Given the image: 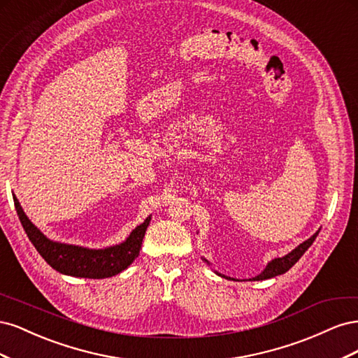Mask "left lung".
<instances>
[{
    "label": "left lung",
    "mask_w": 358,
    "mask_h": 358,
    "mask_svg": "<svg viewBox=\"0 0 358 358\" xmlns=\"http://www.w3.org/2000/svg\"><path fill=\"white\" fill-rule=\"evenodd\" d=\"M318 233H320V230L313 234V236H310L308 241H305L303 243H300L297 248H294L292 249L291 252H288L287 255H284V257H279V258H273L272 262H268L267 263V266L264 267V270L259 275H257L255 278H251V279H248V280H264V279H270V278H275V276H278V275H282V273H285V272H288V270L294 266L299 259H300V257L305 254L306 251H308V248L313 243V241L317 239V236H318ZM203 262L206 263V264H209L210 266V263L208 262V259L206 258H203ZM215 273L218 275V276H221V278H225V279H233V280H236L234 278H230V276H225V275H222V273H220V272H216L215 270Z\"/></svg>",
    "instance_id": "8db88e82"
}]
</instances>
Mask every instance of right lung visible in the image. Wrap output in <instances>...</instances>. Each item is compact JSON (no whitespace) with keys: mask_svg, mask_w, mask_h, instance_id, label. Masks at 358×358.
<instances>
[{"mask_svg":"<svg viewBox=\"0 0 358 358\" xmlns=\"http://www.w3.org/2000/svg\"><path fill=\"white\" fill-rule=\"evenodd\" d=\"M15 208L31 243L36 246L38 254L57 272L76 278L103 279L121 273L138 257L142 242L150 222V215L129 233L122 243L101 249L85 248L79 245H69L50 241L37 227L29 221L22 206L13 194Z\"/></svg>","mask_w":358,"mask_h":358,"instance_id":"right-lung-1","label":"right lung"}]
</instances>
